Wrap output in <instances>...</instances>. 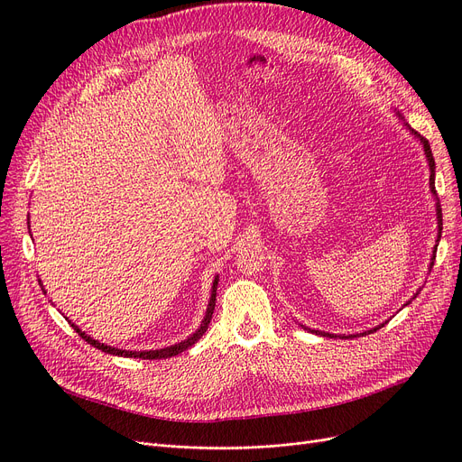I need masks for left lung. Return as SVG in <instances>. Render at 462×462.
<instances>
[{
	"label": "left lung",
	"mask_w": 462,
	"mask_h": 462,
	"mask_svg": "<svg viewBox=\"0 0 462 462\" xmlns=\"http://www.w3.org/2000/svg\"><path fill=\"white\" fill-rule=\"evenodd\" d=\"M400 116V114H398ZM402 117V116H400ZM407 125V124H405ZM409 127V125H407ZM409 131H411L417 139L420 141V144H422V148H424V153H426V162H429V167H430V192L436 196V186H434V179H436V162H434V156H432V150H430V144H429V141L424 139V136H420L417 131H413L411 127H409ZM436 218H438V240L436 242H439V237H441V205H439V199H438V196H436ZM436 249H438V244L434 245V254H432V263H430V268L434 266V259H436ZM415 299V297H413ZM384 326V323H381V326H377V328H373V329H369V331H364V333H360V335H369V333H373V331H377V329H381ZM304 328V326H302ZM304 329H309V331H312V333H316V335H319V337H329V338H335L337 335H333V333H326V331H316V329H310V328H304ZM338 337H343V338H354L356 335H338Z\"/></svg>",
	"instance_id": "left-lung-1"
}]
</instances>
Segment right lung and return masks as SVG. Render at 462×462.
Instances as JSON below:
<instances>
[{"label":"right lung","instance_id":"1","mask_svg":"<svg viewBox=\"0 0 462 462\" xmlns=\"http://www.w3.org/2000/svg\"><path fill=\"white\" fill-rule=\"evenodd\" d=\"M30 225V222H28ZM40 285H42V280H40ZM217 285H218V276L215 278V282H213V289H211V299H209V304H208V312H205V318H203V321H201V326L196 329V333H192L190 337L188 338H184L182 343H179V345H171V346H165V348H160V350H143V352H136V350H122V348H114V346H108V345H105V343H98V340H95V338H91L89 335H85V331H81L76 323H72V328H74V331L85 340V343H89L91 346H95V348H98V350H102V352H106V354H114V356H124V357H143V360H165V357H171V356H177V354H180V352H184V350H188L190 348L192 345H196L198 340L201 338V335L208 331V328H209V323H211V318H213V310H215V300H217ZM43 287V285H42ZM43 293H45V289H43Z\"/></svg>","mask_w":462,"mask_h":462}]
</instances>
